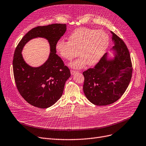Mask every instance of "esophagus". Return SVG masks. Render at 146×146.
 <instances>
[{"mask_svg": "<svg viewBox=\"0 0 146 146\" xmlns=\"http://www.w3.org/2000/svg\"><path fill=\"white\" fill-rule=\"evenodd\" d=\"M70 72H71V74H72V75H73V74H74L76 73H77L78 72H77V71H76V70H70Z\"/></svg>", "mask_w": 146, "mask_h": 146, "instance_id": "34e87169", "label": "esophagus"}]
</instances>
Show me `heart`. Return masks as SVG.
Wrapping results in <instances>:
<instances>
[{"label":"heart","mask_w":146,"mask_h":146,"mask_svg":"<svg viewBox=\"0 0 146 146\" xmlns=\"http://www.w3.org/2000/svg\"><path fill=\"white\" fill-rule=\"evenodd\" d=\"M108 35L102 30L81 28L70 35L68 41L58 40L55 44L56 52L68 61L80 56L70 63L74 68H81L86 64L90 66L98 64L105 55L109 45Z\"/></svg>","instance_id":"b5f03b06"}]
</instances>
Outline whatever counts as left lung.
I'll use <instances>...</instances> for the list:
<instances>
[{
  "instance_id": "left-lung-1",
  "label": "left lung",
  "mask_w": 146,
  "mask_h": 146,
  "mask_svg": "<svg viewBox=\"0 0 146 146\" xmlns=\"http://www.w3.org/2000/svg\"><path fill=\"white\" fill-rule=\"evenodd\" d=\"M115 57L108 60L107 53L93 68L83 72V90L86 98L98 106L110 105L125 93L132 78V64L125 42L110 31Z\"/></svg>"
}]
</instances>
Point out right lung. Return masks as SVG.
Returning <instances> with one entry per match:
<instances>
[{"instance_id": "obj_1", "label": "right lung", "mask_w": 146, "mask_h": 146, "mask_svg": "<svg viewBox=\"0 0 146 146\" xmlns=\"http://www.w3.org/2000/svg\"><path fill=\"white\" fill-rule=\"evenodd\" d=\"M66 31V24L37 26L26 33L16 47L13 61L16 87L22 98L32 106L47 108L55 104L62 94L65 84L71 74L56 54L55 44ZM36 37L48 40L51 52L44 64L32 68L25 62L21 51L26 42Z\"/></svg>"}]
</instances>
